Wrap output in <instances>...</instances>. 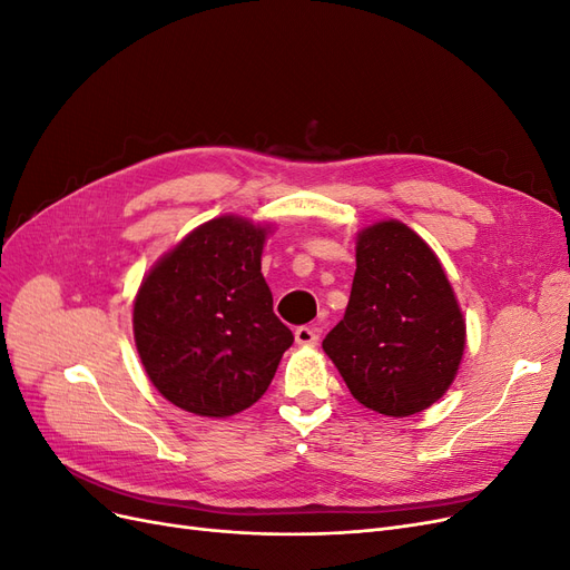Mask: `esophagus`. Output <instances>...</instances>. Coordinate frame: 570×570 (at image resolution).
<instances>
[{"instance_id":"1","label":"esophagus","mask_w":570,"mask_h":570,"mask_svg":"<svg viewBox=\"0 0 570 570\" xmlns=\"http://www.w3.org/2000/svg\"><path fill=\"white\" fill-rule=\"evenodd\" d=\"M296 343L303 347H312L320 343V331L314 326H298L296 328Z\"/></svg>"}]
</instances>
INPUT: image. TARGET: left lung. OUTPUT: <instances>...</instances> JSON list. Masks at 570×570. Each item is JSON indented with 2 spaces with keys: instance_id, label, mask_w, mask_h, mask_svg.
Masks as SVG:
<instances>
[{
  "instance_id": "left-lung-1",
  "label": "left lung",
  "mask_w": 570,
  "mask_h": 570,
  "mask_svg": "<svg viewBox=\"0 0 570 570\" xmlns=\"http://www.w3.org/2000/svg\"><path fill=\"white\" fill-rule=\"evenodd\" d=\"M322 347L375 413L406 417L444 396L465 352V320L423 237L399 220L356 235L350 303Z\"/></svg>"
}]
</instances>
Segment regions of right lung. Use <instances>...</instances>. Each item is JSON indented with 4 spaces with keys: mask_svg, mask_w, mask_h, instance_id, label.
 <instances>
[{
    "mask_svg": "<svg viewBox=\"0 0 570 570\" xmlns=\"http://www.w3.org/2000/svg\"><path fill=\"white\" fill-rule=\"evenodd\" d=\"M269 225L220 216L199 225L145 274L134 338L147 377L174 406L227 417L269 387L293 333L261 272Z\"/></svg>",
    "mask_w": 570,
    "mask_h": 570,
    "instance_id": "1",
    "label": "right lung"
}]
</instances>
